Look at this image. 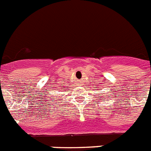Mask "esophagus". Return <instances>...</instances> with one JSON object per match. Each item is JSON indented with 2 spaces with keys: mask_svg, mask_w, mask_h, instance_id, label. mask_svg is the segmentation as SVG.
<instances>
[{
  "mask_svg": "<svg viewBox=\"0 0 151 151\" xmlns=\"http://www.w3.org/2000/svg\"><path fill=\"white\" fill-rule=\"evenodd\" d=\"M80 85H82V84H81V83H80Z\"/></svg>",
  "mask_w": 151,
  "mask_h": 151,
  "instance_id": "1",
  "label": "esophagus"
}]
</instances>
